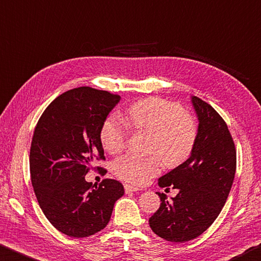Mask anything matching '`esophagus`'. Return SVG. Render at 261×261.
I'll list each match as a JSON object with an SVG mask.
<instances>
[{
	"label": "esophagus",
	"mask_w": 261,
	"mask_h": 261,
	"mask_svg": "<svg viewBox=\"0 0 261 261\" xmlns=\"http://www.w3.org/2000/svg\"><path fill=\"white\" fill-rule=\"evenodd\" d=\"M123 187H125L126 193H135V191H139L140 190V188H138V187H134V186H132V185H125Z\"/></svg>",
	"instance_id": "obj_1"
}]
</instances>
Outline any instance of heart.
I'll return each mask as SVG.
<instances>
[{"label":"heart","instance_id":"1","mask_svg":"<svg viewBox=\"0 0 261 261\" xmlns=\"http://www.w3.org/2000/svg\"><path fill=\"white\" fill-rule=\"evenodd\" d=\"M123 119L134 129L151 134L150 151L157 153L164 165H179L194 148L197 134L194 119L175 103L157 97L139 100L127 109ZM99 138L107 151L118 153L126 144L127 129L116 116H110L103 122ZM113 171L122 180L144 185L158 174L159 161L125 154L113 163Z\"/></svg>","mask_w":261,"mask_h":261}]
</instances>
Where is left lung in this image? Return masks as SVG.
<instances>
[{
	"label": "left lung",
	"instance_id": "8db88e82",
	"mask_svg": "<svg viewBox=\"0 0 261 261\" xmlns=\"http://www.w3.org/2000/svg\"><path fill=\"white\" fill-rule=\"evenodd\" d=\"M198 120L189 158L158 179L161 188L172 186L179 193L168 202L158 194L161 207L149 219L154 234L185 243L207 229L220 214L234 182L236 150L228 127L211 105L191 96Z\"/></svg>",
	"mask_w": 261,
	"mask_h": 261
}]
</instances>
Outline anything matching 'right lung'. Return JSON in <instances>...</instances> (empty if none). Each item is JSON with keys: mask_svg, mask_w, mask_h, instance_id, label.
<instances>
[{"mask_svg": "<svg viewBox=\"0 0 261 261\" xmlns=\"http://www.w3.org/2000/svg\"><path fill=\"white\" fill-rule=\"evenodd\" d=\"M120 96L79 87L58 96L44 110L32 139L30 170L41 210L50 223L70 237L104 229L114 203L125 194L119 181L99 186L86 181L96 158L104 159L99 133Z\"/></svg>", "mask_w": 261, "mask_h": 261, "instance_id": "add662e5", "label": "right lung"}]
</instances>
